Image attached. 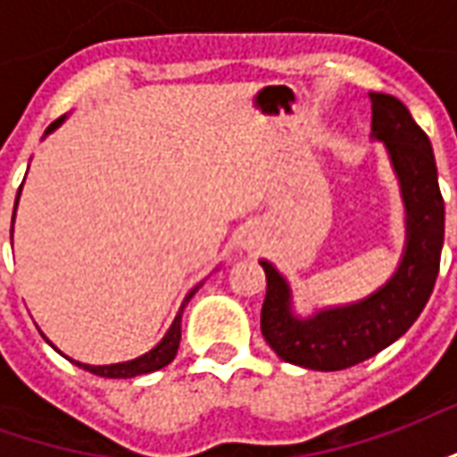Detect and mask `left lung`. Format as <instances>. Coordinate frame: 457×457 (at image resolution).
<instances>
[{
    "label": "left lung",
    "mask_w": 457,
    "mask_h": 457,
    "mask_svg": "<svg viewBox=\"0 0 457 457\" xmlns=\"http://www.w3.org/2000/svg\"><path fill=\"white\" fill-rule=\"evenodd\" d=\"M372 134L386 144L406 203L409 242L396 274L377 294L354 306L330 308L308 320L291 316L287 281L269 262L262 336L284 362L337 372L370 360L409 330L421 316L441 267L445 208L431 141L392 95L372 93Z\"/></svg>",
    "instance_id": "1"
}]
</instances>
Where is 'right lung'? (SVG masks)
Masks as SVG:
<instances>
[{
  "instance_id": "obj_1",
  "label": "right lung",
  "mask_w": 457,
  "mask_h": 457,
  "mask_svg": "<svg viewBox=\"0 0 457 457\" xmlns=\"http://www.w3.org/2000/svg\"><path fill=\"white\" fill-rule=\"evenodd\" d=\"M61 121H63V117H58V120L46 129V134H48V131H54ZM19 190H21V186H19ZM16 200H19V195H16ZM193 294H195V288L188 294L186 303H188ZM186 303H183V306H186ZM183 306H180L179 316H176V320H173V326L169 328L166 337H163V340H161L151 353L141 354V357H137V360H131V362H121V364H103V367H95V364H83V362H75V364H78V367H83V370H87V372L97 374V377H107V379H127V377H139V374L156 372V370H161V367H166V364L176 357V353H179L180 313H183Z\"/></svg>"
}]
</instances>
